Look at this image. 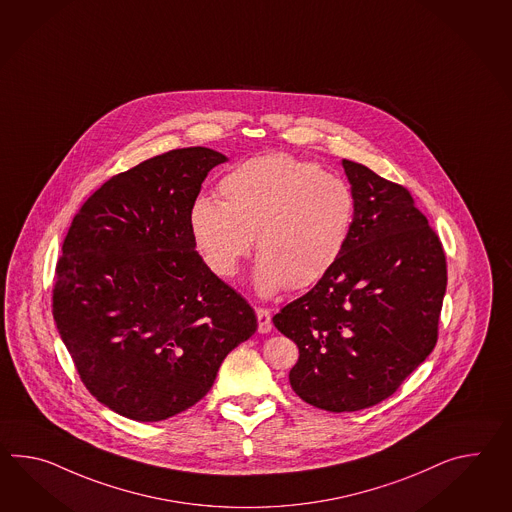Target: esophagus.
<instances>
[{"mask_svg": "<svg viewBox=\"0 0 512 512\" xmlns=\"http://www.w3.org/2000/svg\"><path fill=\"white\" fill-rule=\"evenodd\" d=\"M257 312V320H259V333H268L272 331V314L266 309V307H255Z\"/></svg>", "mask_w": 512, "mask_h": 512, "instance_id": "obj_1", "label": "esophagus"}]
</instances>
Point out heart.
Segmentation results:
<instances>
[{"instance_id":"1","label":"heart","mask_w":512,"mask_h":512,"mask_svg":"<svg viewBox=\"0 0 512 512\" xmlns=\"http://www.w3.org/2000/svg\"><path fill=\"white\" fill-rule=\"evenodd\" d=\"M218 192L222 201L203 196L190 209L194 246L212 274L231 279L255 238V287L264 296L316 285L348 244L353 192L316 163L255 157L224 175Z\"/></svg>"}]
</instances>
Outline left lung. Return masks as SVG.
Masks as SVG:
<instances>
[{
  "instance_id": "left-lung-1",
  "label": "left lung",
  "mask_w": 512,
  "mask_h": 512,
  "mask_svg": "<svg viewBox=\"0 0 512 512\" xmlns=\"http://www.w3.org/2000/svg\"><path fill=\"white\" fill-rule=\"evenodd\" d=\"M342 166L355 198L344 253L274 316L300 348L294 392L331 412L381 403L427 359L448 285L442 242L411 192L364 164Z\"/></svg>"
}]
</instances>
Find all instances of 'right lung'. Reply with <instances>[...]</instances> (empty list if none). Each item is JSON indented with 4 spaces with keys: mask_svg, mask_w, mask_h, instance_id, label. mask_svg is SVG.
Instances as JSON below:
<instances>
[{
    "mask_svg": "<svg viewBox=\"0 0 512 512\" xmlns=\"http://www.w3.org/2000/svg\"><path fill=\"white\" fill-rule=\"evenodd\" d=\"M225 161L198 146L113 175L64 237L55 324L88 392L125 418L187 411L257 329L250 303L212 274L190 233L201 183Z\"/></svg>",
    "mask_w": 512,
    "mask_h": 512,
    "instance_id": "obj_1",
    "label": "right lung"
}]
</instances>
